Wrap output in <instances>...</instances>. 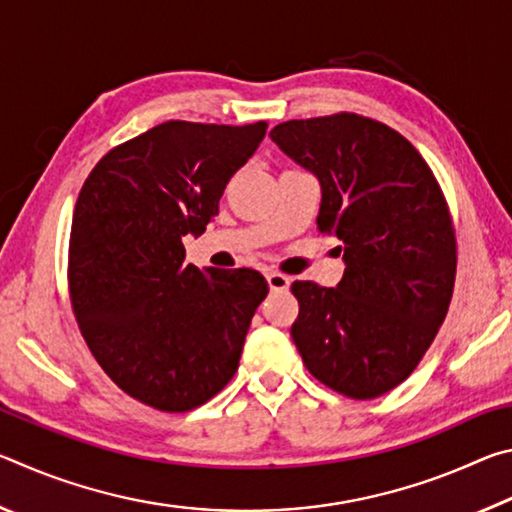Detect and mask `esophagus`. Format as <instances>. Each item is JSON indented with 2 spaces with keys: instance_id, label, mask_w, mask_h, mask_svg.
Listing matches in <instances>:
<instances>
[{
  "instance_id": "esophagus-1",
  "label": "esophagus",
  "mask_w": 512,
  "mask_h": 512,
  "mask_svg": "<svg viewBox=\"0 0 512 512\" xmlns=\"http://www.w3.org/2000/svg\"><path fill=\"white\" fill-rule=\"evenodd\" d=\"M266 282H268V287H271V291H287L289 289V284H291V280L287 275H282V273H266Z\"/></svg>"
}]
</instances>
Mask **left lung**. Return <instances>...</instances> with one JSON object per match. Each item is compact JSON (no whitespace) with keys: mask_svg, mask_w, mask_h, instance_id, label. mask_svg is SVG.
Here are the masks:
<instances>
[{"mask_svg":"<svg viewBox=\"0 0 512 512\" xmlns=\"http://www.w3.org/2000/svg\"><path fill=\"white\" fill-rule=\"evenodd\" d=\"M271 140L318 178V230L341 239L345 262L336 289L291 284L293 343L320 384L375 400L415 370L452 302L456 235L443 189L406 137L354 112L284 121Z\"/></svg>","mask_w":512,"mask_h":512,"instance_id":"8db88e82","label":"left lung"}]
</instances>
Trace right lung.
Here are the masks:
<instances>
[{"label":"right lung","mask_w":512,"mask_h":512,"mask_svg":"<svg viewBox=\"0 0 512 512\" xmlns=\"http://www.w3.org/2000/svg\"><path fill=\"white\" fill-rule=\"evenodd\" d=\"M266 126L164 121L108 151L81 187L67 268L76 323L103 372L158 411L223 391L268 293L259 271H198L183 246L219 214Z\"/></svg>","instance_id":"obj_1"}]
</instances>
